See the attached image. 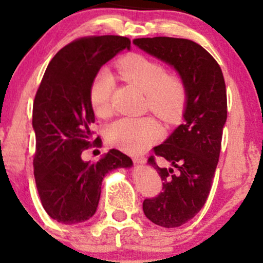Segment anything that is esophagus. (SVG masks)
Here are the masks:
<instances>
[{"mask_svg":"<svg viewBox=\"0 0 263 263\" xmlns=\"http://www.w3.org/2000/svg\"><path fill=\"white\" fill-rule=\"evenodd\" d=\"M132 159H134V162L137 163V164H143V163H146L147 161V158L144 156H135Z\"/></svg>","mask_w":263,"mask_h":263,"instance_id":"esophagus-1","label":"esophagus"}]
</instances>
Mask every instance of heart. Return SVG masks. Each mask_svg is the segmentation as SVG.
<instances>
[{"label":"heart","instance_id":"obj_1","mask_svg":"<svg viewBox=\"0 0 263 263\" xmlns=\"http://www.w3.org/2000/svg\"><path fill=\"white\" fill-rule=\"evenodd\" d=\"M123 79L146 92V107L167 122H176L182 117L188 100V90L179 75L168 74L165 66L140 54L123 58L117 64ZM115 80L112 74L101 70L93 78L89 99L98 116L112 114L111 96ZM162 128L152 117H123L107 128L108 143L127 152H141L159 140Z\"/></svg>","mask_w":263,"mask_h":263}]
</instances>
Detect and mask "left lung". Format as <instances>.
I'll return each instance as SVG.
<instances>
[{"instance_id":"8db88e82","label":"left lung","mask_w":263,"mask_h":263,"mask_svg":"<svg viewBox=\"0 0 263 263\" xmlns=\"http://www.w3.org/2000/svg\"><path fill=\"white\" fill-rule=\"evenodd\" d=\"M134 43L151 55L176 68L188 90L184 122L155 155L171 163L158 167L148 163L163 180L162 192L143 200L144 215L156 225L178 228L201 210L213 185L221 149L222 128L228 116L226 86L221 68L201 45L189 39L138 38Z\"/></svg>"}]
</instances>
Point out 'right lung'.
<instances>
[{"label": "right lung", "mask_w": 263, "mask_h": 263, "mask_svg": "<svg viewBox=\"0 0 263 263\" xmlns=\"http://www.w3.org/2000/svg\"><path fill=\"white\" fill-rule=\"evenodd\" d=\"M131 41L120 35H90L75 39L50 60L33 104L35 184L42 205L50 218L65 225L89 220L98 209L105 174L127 168L132 161L110 149L98 162H85L92 142L95 115L89 91L105 63L127 48Z\"/></svg>", "instance_id": "add662e5"}]
</instances>
